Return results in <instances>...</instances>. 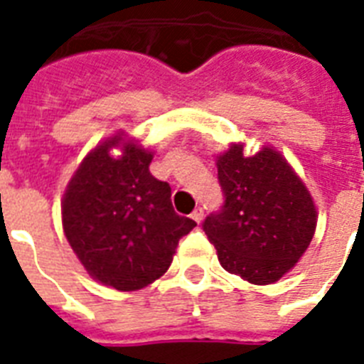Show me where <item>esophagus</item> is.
<instances>
[{
  "instance_id": "34e87169",
  "label": "esophagus",
  "mask_w": 364,
  "mask_h": 364,
  "mask_svg": "<svg viewBox=\"0 0 364 364\" xmlns=\"http://www.w3.org/2000/svg\"><path fill=\"white\" fill-rule=\"evenodd\" d=\"M191 217H193V221H196L200 225V223H202V219H204V210H202V208H196V210L191 213Z\"/></svg>"
}]
</instances>
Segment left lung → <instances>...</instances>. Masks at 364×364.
I'll use <instances>...</instances> for the list:
<instances>
[{"label":"left lung","mask_w":364,"mask_h":364,"mask_svg":"<svg viewBox=\"0 0 364 364\" xmlns=\"http://www.w3.org/2000/svg\"><path fill=\"white\" fill-rule=\"evenodd\" d=\"M225 204L205 217L204 232L227 272L255 285L276 283L310 245L317 211L310 191L279 151L253 156L232 143L217 156Z\"/></svg>","instance_id":"obj_1"}]
</instances>
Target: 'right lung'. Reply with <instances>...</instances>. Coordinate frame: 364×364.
<instances>
[{
  "label": "right lung",
  "instance_id": "1",
  "mask_svg": "<svg viewBox=\"0 0 364 364\" xmlns=\"http://www.w3.org/2000/svg\"><path fill=\"white\" fill-rule=\"evenodd\" d=\"M122 136L107 137L82 159L62 200V225L96 282L137 291L164 276L196 223L177 215L170 185L149 171L153 153Z\"/></svg>",
  "mask_w": 364,
  "mask_h": 364
}]
</instances>
